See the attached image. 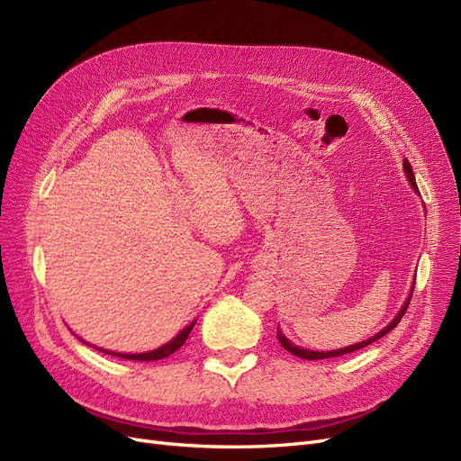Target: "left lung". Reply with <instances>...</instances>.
<instances>
[{"label":"left lung","instance_id":"8db88e82","mask_svg":"<svg viewBox=\"0 0 461 461\" xmlns=\"http://www.w3.org/2000/svg\"><path fill=\"white\" fill-rule=\"evenodd\" d=\"M403 171H406V176H408V180H410L411 188H413L415 192H420V190H417V183H415V176H413V169H411V165H410V161H408V159H403ZM411 294H413V286H411V290H410V296H408L406 303L402 305L400 313L393 319V323H388L381 332H376L375 337H371L369 340H364V342H357V344H352V346L340 348V350H330V352H313V350H303V348H298V346L292 344V342L285 337L281 329H276V339H278V342H281V346L285 348V350H288L290 354H294V356H298V357H302V359H327V357H339V356H344V354H352V352H356V350H361V348H366V346L373 344L375 340L383 339L386 332L393 330V329L400 323V319L403 317V313H406L408 305H410V300H411Z\"/></svg>","mask_w":461,"mask_h":461}]
</instances>
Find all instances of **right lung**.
<instances>
[{"label":"right lung","mask_w":461,"mask_h":461,"mask_svg":"<svg viewBox=\"0 0 461 461\" xmlns=\"http://www.w3.org/2000/svg\"><path fill=\"white\" fill-rule=\"evenodd\" d=\"M194 325H196V321H192V323H190L186 329L180 330L171 342H167L165 346L158 348V350L144 352V354H119V352H109V350H102V352L111 354V356H117V357H124V359H134V361H158V359H163V357H167V356L175 354V352L178 350V348L186 342L188 334H190V330L194 329ZM97 350H100V348H97Z\"/></svg>","instance_id":"1"}]
</instances>
